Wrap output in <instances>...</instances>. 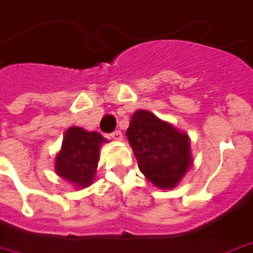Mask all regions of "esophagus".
Wrapping results in <instances>:
<instances>
[{
	"instance_id": "esophagus-1",
	"label": "esophagus",
	"mask_w": 253,
	"mask_h": 253,
	"mask_svg": "<svg viewBox=\"0 0 253 253\" xmlns=\"http://www.w3.org/2000/svg\"><path fill=\"white\" fill-rule=\"evenodd\" d=\"M109 138H112V140H115V141H120L122 138H123V134H122V131H120V130H115L113 133L109 134Z\"/></svg>"
}]
</instances>
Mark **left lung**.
Returning <instances> with one entry per match:
<instances>
[{
	"instance_id": "left-lung-1",
	"label": "left lung",
	"mask_w": 253,
	"mask_h": 253,
	"mask_svg": "<svg viewBox=\"0 0 253 253\" xmlns=\"http://www.w3.org/2000/svg\"><path fill=\"white\" fill-rule=\"evenodd\" d=\"M141 173L163 190H171L192 165L188 135L148 111H137L126 131Z\"/></svg>"
}]
</instances>
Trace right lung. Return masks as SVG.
Wrapping results in <instances>:
<instances>
[{"instance_id":"obj_1","label":"right lung","mask_w":253,"mask_h":253,"mask_svg":"<svg viewBox=\"0 0 253 253\" xmlns=\"http://www.w3.org/2000/svg\"><path fill=\"white\" fill-rule=\"evenodd\" d=\"M106 138L97 131L69 127L65 131L61 151L55 158V171L77 188H85L94 181L99 161V147Z\"/></svg>"}]
</instances>
